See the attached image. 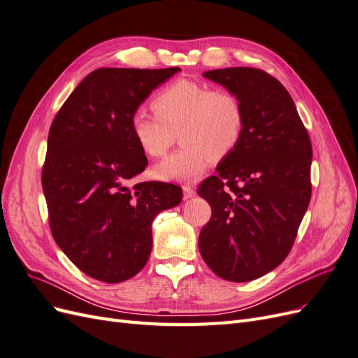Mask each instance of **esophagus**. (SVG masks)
Returning <instances> with one entry per match:
<instances>
[{
    "label": "esophagus",
    "instance_id": "34e87169",
    "mask_svg": "<svg viewBox=\"0 0 358 358\" xmlns=\"http://www.w3.org/2000/svg\"><path fill=\"white\" fill-rule=\"evenodd\" d=\"M196 196V189H194L191 185H183V197L191 199Z\"/></svg>",
    "mask_w": 358,
    "mask_h": 358
}]
</instances>
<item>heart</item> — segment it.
I'll return each instance as SVG.
<instances>
[{"label": "heart", "instance_id": "obj_1", "mask_svg": "<svg viewBox=\"0 0 358 358\" xmlns=\"http://www.w3.org/2000/svg\"><path fill=\"white\" fill-rule=\"evenodd\" d=\"M150 107L155 116L137 110L129 119V131L138 148L150 158L164 157L179 129L185 146L155 166L154 176L161 180L197 179L212 158L229 157L243 136V104L229 90L179 79L155 94Z\"/></svg>", "mask_w": 358, "mask_h": 358}]
</instances>
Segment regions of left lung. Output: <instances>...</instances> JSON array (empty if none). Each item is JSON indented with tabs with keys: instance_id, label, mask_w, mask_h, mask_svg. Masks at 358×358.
Masks as SVG:
<instances>
[{
	"instance_id": "obj_1",
	"label": "left lung",
	"mask_w": 358,
	"mask_h": 358,
	"mask_svg": "<svg viewBox=\"0 0 358 358\" xmlns=\"http://www.w3.org/2000/svg\"><path fill=\"white\" fill-rule=\"evenodd\" d=\"M204 78L239 96L245 129L218 175L199 187L212 209L199 249L215 275L248 282L278 267L294 245L312 194V145L294 101L273 76L233 67Z\"/></svg>"
}]
</instances>
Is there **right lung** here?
Wrapping results in <instances>:
<instances>
[{"mask_svg":"<svg viewBox=\"0 0 358 358\" xmlns=\"http://www.w3.org/2000/svg\"><path fill=\"white\" fill-rule=\"evenodd\" d=\"M179 70H94L52 121L41 170L50 231L70 262L101 282H122L145 267L154 218L182 200L175 183L129 185L148 164L129 119Z\"/></svg>","mask_w":358,"mask_h":358,"instance_id":"right-lung-1","label":"right lung"}]
</instances>
